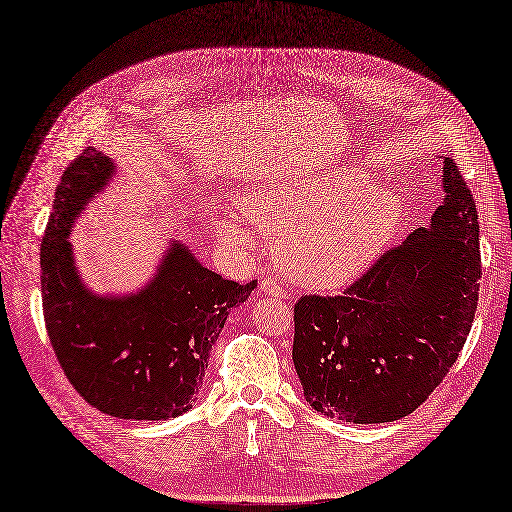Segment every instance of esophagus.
<instances>
[{
    "label": "esophagus",
    "instance_id": "1",
    "mask_svg": "<svg viewBox=\"0 0 512 512\" xmlns=\"http://www.w3.org/2000/svg\"><path fill=\"white\" fill-rule=\"evenodd\" d=\"M259 293L261 295H272V298H285V287L274 278H261L259 280Z\"/></svg>",
    "mask_w": 512,
    "mask_h": 512
}]
</instances>
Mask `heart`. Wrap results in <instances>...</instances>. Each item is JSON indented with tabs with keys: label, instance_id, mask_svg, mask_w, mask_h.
<instances>
[{
	"label": "heart",
	"instance_id": "b5f03b06",
	"mask_svg": "<svg viewBox=\"0 0 512 512\" xmlns=\"http://www.w3.org/2000/svg\"><path fill=\"white\" fill-rule=\"evenodd\" d=\"M246 219L283 236L280 259L300 283L332 289L364 272L385 249L402 219V200L357 168L310 178L263 180L242 197ZM221 236L249 244L240 221H221Z\"/></svg>",
	"mask_w": 512,
	"mask_h": 512
}]
</instances>
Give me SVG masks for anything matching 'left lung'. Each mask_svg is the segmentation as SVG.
<instances>
[{
	"label": "left lung",
	"instance_id": "8db88e82",
	"mask_svg": "<svg viewBox=\"0 0 512 512\" xmlns=\"http://www.w3.org/2000/svg\"><path fill=\"white\" fill-rule=\"evenodd\" d=\"M444 204L340 295L295 302L293 366L306 402L351 423L417 410L464 349L481 287L478 214L457 163L444 157Z\"/></svg>",
	"mask_w": 512,
	"mask_h": 512
}]
</instances>
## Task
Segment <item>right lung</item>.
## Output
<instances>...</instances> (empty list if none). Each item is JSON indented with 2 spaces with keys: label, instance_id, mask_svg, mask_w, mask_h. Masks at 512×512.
Listing matches in <instances>:
<instances>
[{
  "label": "right lung",
  "instance_id": "right-lung-1",
  "mask_svg": "<svg viewBox=\"0 0 512 512\" xmlns=\"http://www.w3.org/2000/svg\"><path fill=\"white\" fill-rule=\"evenodd\" d=\"M112 161L85 148L55 191L42 240V310L72 387L110 417L163 421L189 410L227 315L249 300L240 285L172 244L153 283L127 298H97L80 283L68 242L74 217L112 176Z\"/></svg>",
  "mask_w": 512,
  "mask_h": 512
}]
</instances>
